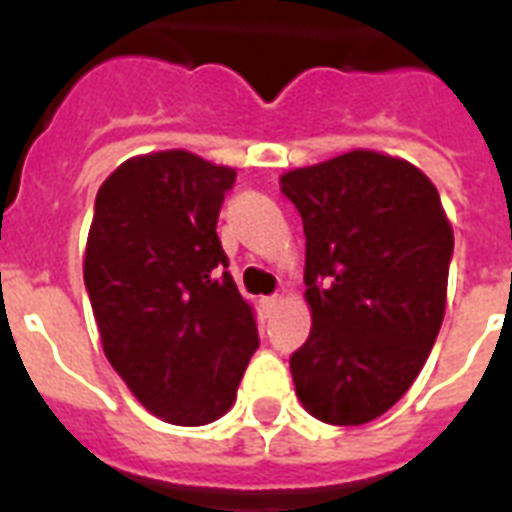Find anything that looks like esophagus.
<instances>
[{
    "instance_id": "1",
    "label": "esophagus",
    "mask_w": 512,
    "mask_h": 512,
    "mask_svg": "<svg viewBox=\"0 0 512 512\" xmlns=\"http://www.w3.org/2000/svg\"><path fill=\"white\" fill-rule=\"evenodd\" d=\"M260 306H263V314H265V317H271L273 311H276V308L282 306V298H279V295H268V298L260 300Z\"/></svg>"
}]
</instances>
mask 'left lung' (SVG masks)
<instances>
[{"instance_id":"1","label":"left lung","mask_w":512,"mask_h":512,"mask_svg":"<svg viewBox=\"0 0 512 512\" xmlns=\"http://www.w3.org/2000/svg\"><path fill=\"white\" fill-rule=\"evenodd\" d=\"M306 233L311 333L290 357L300 403L338 427L386 413L424 368L446 314L454 230L408 161L351 150L287 171Z\"/></svg>"}]
</instances>
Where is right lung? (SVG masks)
<instances>
[{
    "label": "right lung",
    "instance_id": "1",
    "mask_svg": "<svg viewBox=\"0 0 512 512\" xmlns=\"http://www.w3.org/2000/svg\"><path fill=\"white\" fill-rule=\"evenodd\" d=\"M233 182L193 152H150L117 166L93 206L83 276L104 354L147 411L179 427L228 413L260 346L217 236Z\"/></svg>",
    "mask_w": 512,
    "mask_h": 512
}]
</instances>
